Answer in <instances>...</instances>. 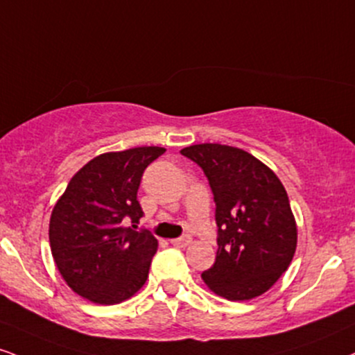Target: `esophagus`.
Listing matches in <instances>:
<instances>
[{
    "instance_id": "1",
    "label": "esophagus",
    "mask_w": 355,
    "mask_h": 355,
    "mask_svg": "<svg viewBox=\"0 0 355 355\" xmlns=\"http://www.w3.org/2000/svg\"><path fill=\"white\" fill-rule=\"evenodd\" d=\"M190 243H191V236H189V234H185V236L175 238V240H172V245H173V246H178V248L189 246Z\"/></svg>"
}]
</instances>
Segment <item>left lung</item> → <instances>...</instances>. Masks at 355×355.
<instances>
[{"label":"left lung","instance_id":"left-lung-1","mask_svg":"<svg viewBox=\"0 0 355 355\" xmlns=\"http://www.w3.org/2000/svg\"><path fill=\"white\" fill-rule=\"evenodd\" d=\"M180 153L203 170L216 207L218 251L202 279L230 301L261 296L296 251L297 228L283 183L256 157L230 145H191Z\"/></svg>","mask_w":355,"mask_h":355}]
</instances>
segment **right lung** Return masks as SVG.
<instances>
[{"mask_svg": "<svg viewBox=\"0 0 355 355\" xmlns=\"http://www.w3.org/2000/svg\"><path fill=\"white\" fill-rule=\"evenodd\" d=\"M165 148L110 152L85 164L55 203L49 221L51 253L69 288L96 304H119L148 277L155 236L137 228L144 216L137 200L148 165Z\"/></svg>", "mask_w": 355, "mask_h": 355, "instance_id": "add662e5", "label": "right lung"}]
</instances>
